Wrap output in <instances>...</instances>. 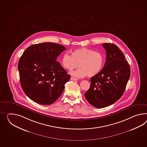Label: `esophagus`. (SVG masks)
<instances>
[{
    "label": "esophagus",
    "instance_id": "obj_1",
    "mask_svg": "<svg viewBox=\"0 0 147 147\" xmlns=\"http://www.w3.org/2000/svg\"><path fill=\"white\" fill-rule=\"evenodd\" d=\"M70 80H74V81H77V80H78V79L77 78H74V77H71L70 78Z\"/></svg>",
    "mask_w": 147,
    "mask_h": 147
}]
</instances>
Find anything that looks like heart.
Returning a JSON list of instances; mask_svg holds the SVG:
<instances>
[{"label": "heart", "mask_w": 147, "mask_h": 147, "mask_svg": "<svg viewBox=\"0 0 147 147\" xmlns=\"http://www.w3.org/2000/svg\"><path fill=\"white\" fill-rule=\"evenodd\" d=\"M104 62L105 58L101 53L87 48L75 49L71 55L64 53L61 59L62 67L69 71L77 68L78 64L79 69L71 72L72 76L77 78L96 75L101 71Z\"/></svg>", "instance_id": "1"}]
</instances>
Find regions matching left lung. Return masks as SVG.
Returning a JSON list of instances; mask_svg holds the SVG:
<instances>
[{
  "label": "left lung",
  "instance_id": "obj_1",
  "mask_svg": "<svg viewBox=\"0 0 147 147\" xmlns=\"http://www.w3.org/2000/svg\"><path fill=\"white\" fill-rule=\"evenodd\" d=\"M106 61L101 70L90 78L89 90L85 97L97 108L106 107L121 97L130 77L131 70L122 51L113 44H102Z\"/></svg>",
  "mask_w": 147,
  "mask_h": 147
}]
</instances>
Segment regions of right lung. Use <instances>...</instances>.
<instances>
[{
  "mask_svg": "<svg viewBox=\"0 0 147 147\" xmlns=\"http://www.w3.org/2000/svg\"><path fill=\"white\" fill-rule=\"evenodd\" d=\"M66 49L53 42H42L28 47L18 63L21 85L25 94L43 105L53 103L62 94L70 76L57 61Z\"/></svg>",
  "mask_w": 147,
  "mask_h": 147,
  "instance_id": "right-lung-1",
  "label": "right lung"
}]
</instances>
